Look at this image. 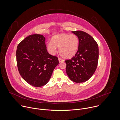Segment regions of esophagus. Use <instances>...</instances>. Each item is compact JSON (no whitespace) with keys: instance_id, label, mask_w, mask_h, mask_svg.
<instances>
[{"instance_id":"esophagus-1","label":"esophagus","mask_w":120,"mask_h":120,"mask_svg":"<svg viewBox=\"0 0 120 120\" xmlns=\"http://www.w3.org/2000/svg\"><path fill=\"white\" fill-rule=\"evenodd\" d=\"M58 60H59V61L60 63L62 62H63V61H64V60H63V59H61V58H59L58 59Z\"/></svg>"}]
</instances>
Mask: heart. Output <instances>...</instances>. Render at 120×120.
Segmentation results:
<instances>
[{
    "label": "heart",
    "mask_w": 120,
    "mask_h": 120,
    "mask_svg": "<svg viewBox=\"0 0 120 120\" xmlns=\"http://www.w3.org/2000/svg\"><path fill=\"white\" fill-rule=\"evenodd\" d=\"M79 47V40L75 34H60L53 36L51 42L47 44L46 48L50 54L54 55L59 47L60 55L65 58H71L77 53Z\"/></svg>",
    "instance_id": "1"
}]
</instances>
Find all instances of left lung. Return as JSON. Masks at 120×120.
<instances>
[{
    "instance_id": "1",
    "label": "left lung",
    "mask_w": 120,
    "mask_h": 120,
    "mask_svg": "<svg viewBox=\"0 0 120 120\" xmlns=\"http://www.w3.org/2000/svg\"><path fill=\"white\" fill-rule=\"evenodd\" d=\"M79 40V47L77 53L70 60H65L66 73L70 79L76 83L87 81L97 69L99 57L97 42L86 32H72Z\"/></svg>"
}]
</instances>
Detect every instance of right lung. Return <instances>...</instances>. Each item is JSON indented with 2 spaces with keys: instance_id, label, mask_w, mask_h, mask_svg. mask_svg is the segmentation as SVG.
Masks as SVG:
<instances>
[{
  "instance_id": "add662e5",
  "label": "right lung",
  "mask_w": 120,
  "mask_h": 120,
  "mask_svg": "<svg viewBox=\"0 0 120 120\" xmlns=\"http://www.w3.org/2000/svg\"><path fill=\"white\" fill-rule=\"evenodd\" d=\"M45 38L32 34L17 46L16 52L19 72L26 82L35 87L45 85L59 64L58 59L50 54L45 45Z\"/></svg>"
}]
</instances>
